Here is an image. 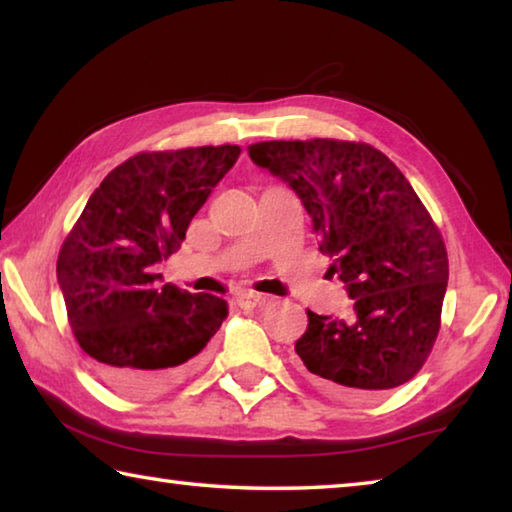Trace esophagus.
Wrapping results in <instances>:
<instances>
[{"mask_svg": "<svg viewBox=\"0 0 512 512\" xmlns=\"http://www.w3.org/2000/svg\"><path fill=\"white\" fill-rule=\"evenodd\" d=\"M266 298L262 296V293H255V291H241L235 296V302L241 307V309H255L257 305H262Z\"/></svg>", "mask_w": 512, "mask_h": 512, "instance_id": "obj_1", "label": "esophagus"}]
</instances>
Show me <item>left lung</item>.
<instances>
[{"label": "left lung", "instance_id": "8db88e82", "mask_svg": "<svg viewBox=\"0 0 512 512\" xmlns=\"http://www.w3.org/2000/svg\"><path fill=\"white\" fill-rule=\"evenodd\" d=\"M248 155L296 192L354 302L348 320L307 311L300 368L348 397L402 386L433 348L449 277L443 237L409 180L357 142H259Z\"/></svg>", "mask_w": 512, "mask_h": 512}]
</instances>
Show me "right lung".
I'll list each match as a JSON object with an SVG mask.
<instances>
[{
    "mask_svg": "<svg viewBox=\"0 0 512 512\" xmlns=\"http://www.w3.org/2000/svg\"><path fill=\"white\" fill-rule=\"evenodd\" d=\"M232 144L140 153L94 189L60 248L56 275L69 325L112 391L151 397L205 359L228 305L162 284V259L239 158Z\"/></svg>",
    "mask_w": 512,
    "mask_h": 512,
    "instance_id": "right-lung-1",
    "label": "right lung"
}]
</instances>
